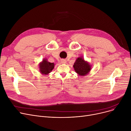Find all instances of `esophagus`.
Segmentation results:
<instances>
[{
    "mask_svg": "<svg viewBox=\"0 0 131 131\" xmlns=\"http://www.w3.org/2000/svg\"><path fill=\"white\" fill-rule=\"evenodd\" d=\"M61 63L62 64H65L66 63V60L65 59H61Z\"/></svg>",
    "mask_w": 131,
    "mask_h": 131,
    "instance_id": "esophagus-1",
    "label": "esophagus"
}]
</instances>
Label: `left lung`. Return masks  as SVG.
Segmentation results:
<instances>
[{"instance_id":"8db88e82","label":"left lung","mask_w":131,"mask_h":131,"mask_svg":"<svg viewBox=\"0 0 131 131\" xmlns=\"http://www.w3.org/2000/svg\"><path fill=\"white\" fill-rule=\"evenodd\" d=\"M75 71L81 76H84L91 70V66L84 59L79 57L77 59L73 65Z\"/></svg>"}]
</instances>
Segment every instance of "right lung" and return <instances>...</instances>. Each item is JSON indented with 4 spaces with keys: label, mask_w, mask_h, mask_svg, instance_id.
Segmentation results:
<instances>
[{
    "label": "right lung",
    "mask_w": 131,
    "mask_h": 131,
    "mask_svg": "<svg viewBox=\"0 0 131 131\" xmlns=\"http://www.w3.org/2000/svg\"><path fill=\"white\" fill-rule=\"evenodd\" d=\"M54 64L53 63L48 62L47 59H44L42 63H41L39 65L40 71L43 74H49L54 68Z\"/></svg>",
    "instance_id": "right-lung-1"
}]
</instances>
